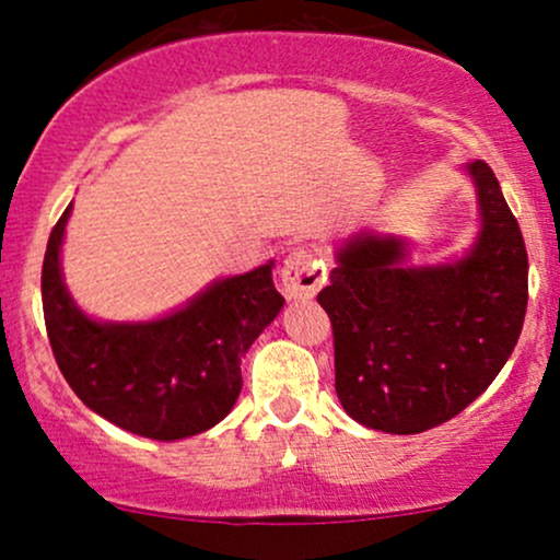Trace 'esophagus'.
Listing matches in <instances>:
<instances>
[{
    "mask_svg": "<svg viewBox=\"0 0 560 560\" xmlns=\"http://www.w3.org/2000/svg\"><path fill=\"white\" fill-rule=\"evenodd\" d=\"M326 262L307 249H292L281 266V289L289 300H313L326 284Z\"/></svg>",
    "mask_w": 560,
    "mask_h": 560,
    "instance_id": "34e87169",
    "label": "esophagus"
}]
</instances>
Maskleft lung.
<instances>
[{
    "label": "left lung",
    "mask_w": 560,
    "mask_h": 560,
    "mask_svg": "<svg viewBox=\"0 0 560 560\" xmlns=\"http://www.w3.org/2000/svg\"><path fill=\"white\" fill-rule=\"evenodd\" d=\"M479 231L464 255L410 266L405 236L358 231L339 244L318 302L334 329L345 413L387 434H419L468 408L500 374L526 313V247L485 160L464 165Z\"/></svg>",
    "instance_id": "8db88e82"
}]
</instances>
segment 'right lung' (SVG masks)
Masks as SVG:
<instances>
[{
  "mask_svg": "<svg viewBox=\"0 0 560 560\" xmlns=\"http://www.w3.org/2000/svg\"><path fill=\"white\" fill-rule=\"evenodd\" d=\"M73 202L49 234L42 302L49 345L70 389L126 432L173 442L223 421L242 392V358L284 307L273 260L215 279L186 305L150 320L83 313L62 279V240Z\"/></svg>",
  "mask_w": 560,
  "mask_h": 560,
  "instance_id": "1",
  "label": "right lung"
}]
</instances>
